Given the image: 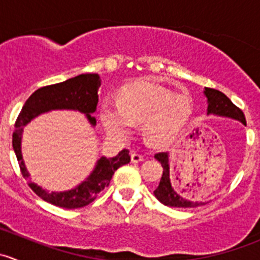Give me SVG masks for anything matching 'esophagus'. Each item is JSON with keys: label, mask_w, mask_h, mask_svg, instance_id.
<instances>
[{"label": "esophagus", "mask_w": 260, "mask_h": 260, "mask_svg": "<svg viewBox=\"0 0 260 260\" xmlns=\"http://www.w3.org/2000/svg\"><path fill=\"white\" fill-rule=\"evenodd\" d=\"M131 159H132L133 164H138V162L143 161V159H145V157H143L141 153H137V152H133V153L131 154Z\"/></svg>", "instance_id": "obj_1"}]
</instances>
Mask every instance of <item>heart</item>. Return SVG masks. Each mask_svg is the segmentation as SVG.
Segmentation results:
<instances>
[{"label":"heart","instance_id":"b5f03b06","mask_svg":"<svg viewBox=\"0 0 260 260\" xmlns=\"http://www.w3.org/2000/svg\"><path fill=\"white\" fill-rule=\"evenodd\" d=\"M190 114L187 96L172 94L170 89L153 81L125 86L120 93V102L106 101L101 108L102 122L109 135L125 138L132 132L133 123L145 122L147 140L157 146L174 140Z\"/></svg>","mask_w":260,"mask_h":260}]
</instances>
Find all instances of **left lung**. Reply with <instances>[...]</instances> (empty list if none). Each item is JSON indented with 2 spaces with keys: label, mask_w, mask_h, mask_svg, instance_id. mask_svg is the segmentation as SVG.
Returning a JSON list of instances; mask_svg holds the SVG:
<instances>
[{
  "label": "left lung",
  "mask_w": 260,
  "mask_h": 260,
  "mask_svg": "<svg viewBox=\"0 0 260 260\" xmlns=\"http://www.w3.org/2000/svg\"><path fill=\"white\" fill-rule=\"evenodd\" d=\"M205 95L208 98V114L222 115V117L234 118L240 120L243 124L246 125L245 115L243 111L238 108L224 93L212 88H205ZM154 158L161 162L164 167L161 181L156 190L153 191L154 196L159 203L171 208H198V206L205 205L204 203H198L191 199H186L182 193H180L176 188L172 186L171 179H170V166H169V154L166 152H159L154 154Z\"/></svg>",
  "instance_id": "1"
}]
</instances>
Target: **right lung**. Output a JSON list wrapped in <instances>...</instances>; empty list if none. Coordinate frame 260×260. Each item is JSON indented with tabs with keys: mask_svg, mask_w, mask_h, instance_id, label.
Here are the masks:
<instances>
[{
	"mask_svg": "<svg viewBox=\"0 0 260 260\" xmlns=\"http://www.w3.org/2000/svg\"><path fill=\"white\" fill-rule=\"evenodd\" d=\"M99 86H101V79L98 74H80L62 83L43 86L28 96L15 123L12 146L16 153L21 175L23 179L27 180V185L39 198L59 208L78 209L93 203L98 193L108 187L114 172L123 165L129 164V151L123 149L113 158L102 157L96 162L95 169L90 176L73 190L64 191V192H49L28 179L30 175L26 170L21 154L22 129L32 118L52 109L79 111L88 117L91 124L95 125L96 120L95 118L91 117V114L96 111L98 106Z\"/></svg>",
	"mask_w": 260,
	"mask_h": 260,
	"instance_id": "obj_1",
	"label": "right lung"
}]
</instances>
